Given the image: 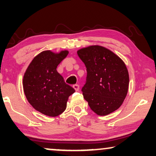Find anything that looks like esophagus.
I'll return each instance as SVG.
<instances>
[{"instance_id": "esophagus-1", "label": "esophagus", "mask_w": 156, "mask_h": 156, "mask_svg": "<svg viewBox=\"0 0 156 156\" xmlns=\"http://www.w3.org/2000/svg\"><path fill=\"white\" fill-rule=\"evenodd\" d=\"M73 88L75 89L76 91H78L79 89H80V86L78 84H74L73 85Z\"/></svg>"}]
</instances>
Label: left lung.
I'll list each match as a JSON object with an SVG mask.
<instances>
[{
  "label": "left lung",
  "instance_id": "obj_1",
  "mask_svg": "<svg viewBox=\"0 0 156 156\" xmlns=\"http://www.w3.org/2000/svg\"><path fill=\"white\" fill-rule=\"evenodd\" d=\"M77 54L87 67V82L82 91L89 107L99 116L115 112L129 90V75L124 62L101 45L83 48Z\"/></svg>",
  "mask_w": 156,
  "mask_h": 156
}]
</instances>
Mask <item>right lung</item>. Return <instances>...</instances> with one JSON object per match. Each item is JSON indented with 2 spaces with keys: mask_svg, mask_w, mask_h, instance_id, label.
<instances>
[{
  "mask_svg": "<svg viewBox=\"0 0 156 156\" xmlns=\"http://www.w3.org/2000/svg\"><path fill=\"white\" fill-rule=\"evenodd\" d=\"M68 54V50L42 51L34 57L23 76L27 100L36 111L46 116H57L65 112L69 97L75 91L57 71Z\"/></svg>",
  "mask_w": 156,
  "mask_h": 156,
  "instance_id": "right-lung-1",
  "label": "right lung"
}]
</instances>
